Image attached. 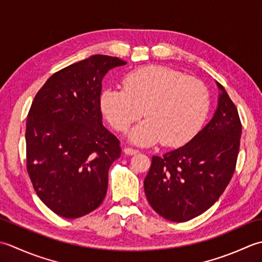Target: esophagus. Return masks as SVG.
I'll list each match as a JSON object with an SVG mask.
<instances>
[{"label": "esophagus", "instance_id": "1", "mask_svg": "<svg viewBox=\"0 0 262 262\" xmlns=\"http://www.w3.org/2000/svg\"><path fill=\"white\" fill-rule=\"evenodd\" d=\"M124 152L126 155H136V154L139 152V150H137V149L130 148V147H126V148H124Z\"/></svg>", "mask_w": 262, "mask_h": 262}]
</instances>
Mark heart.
Segmentation results:
<instances>
[{
    "mask_svg": "<svg viewBox=\"0 0 262 262\" xmlns=\"http://www.w3.org/2000/svg\"><path fill=\"white\" fill-rule=\"evenodd\" d=\"M122 86L101 93V112L120 132L145 114L147 120L131 133L132 140L142 145L161 140L168 147L184 145L199 131L209 110L206 84L167 67L137 69L125 74Z\"/></svg>",
    "mask_w": 262,
    "mask_h": 262,
    "instance_id": "obj_1",
    "label": "heart"
}]
</instances>
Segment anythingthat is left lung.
I'll use <instances>...</instances> for the list:
<instances>
[{
	"mask_svg": "<svg viewBox=\"0 0 262 262\" xmlns=\"http://www.w3.org/2000/svg\"><path fill=\"white\" fill-rule=\"evenodd\" d=\"M217 84L222 94L209 123L186 145L151 158L145 193L167 221L188 222L209 209L235 170L242 124L236 106Z\"/></svg>",
	"mask_w": 262,
	"mask_h": 262,
	"instance_id": "1",
	"label": "left lung"
}]
</instances>
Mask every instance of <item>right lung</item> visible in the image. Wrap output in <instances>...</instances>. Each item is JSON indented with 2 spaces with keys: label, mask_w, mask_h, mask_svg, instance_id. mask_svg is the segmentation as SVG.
<instances>
[{
  "label": "right lung",
  "mask_w": 262,
  "mask_h": 262,
  "mask_svg": "<svg viewBox=\"0 0 262 262\" xmlns=\"http://www.w3.org/2000/svg\"><path fill=\"white\" fill-rule=\"evenodd\" d=\"M126 64L93 55L55 72L27 116V172L37 195L56 215L79 218L103 202L120 140L101 122V80Z\"/></svg>",
  "instance_id": "add662e5"
}]
</instances>
